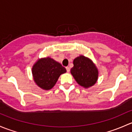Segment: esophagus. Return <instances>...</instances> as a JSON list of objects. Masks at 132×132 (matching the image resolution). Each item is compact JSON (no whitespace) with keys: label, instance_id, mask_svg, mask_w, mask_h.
<instances>
[{"label":"esophagus","instance_id":"1","mask_svg":"<svg viewBox=\"0 0 132 132\" xmlns=\"http://www.w3.org/2000/svg\"><path fill=\"white\" fill-rule=\"evenodd\" d=\"M66 70H67V72H70V67H67Z\"/></svg>","mask_w":132,"mask_h":132}]
</instances>
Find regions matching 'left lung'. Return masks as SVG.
Listing matches in <instances>:
<instances>
[{"instance_id":"8db88e82","label":"left lung","mask_w":132,"mask_h":132,"mask_svg":"<svg viewBox=\"0 0 132 132\" xmlns=\"http://www.w3.org/2000/svg\"><path fill=\"white\" fill-rule=\"evenodd\" d=\"M73 63L70 73L80 86L88 88L96 83L98 71L89 58L81 55L74 60Z\"/></svg>"}]
</instances>
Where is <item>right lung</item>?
Segmentation results:
<instances>
[{
	"instance_id": "right-lung-1",
	"label": "right lung",
	"mask_w": 132,
	"mask_h": 132,
	"mask_svg": "<svg viewBox=\"0 0 132 132\" xmlns=\"http://www.w3.org/2000/svg\"><path fill=\"white\" fill-rule=\"evenodd\" d=\"M66 72L65 68L50 57L39 59L32 67L35 82L45 90L51 89L55 85L60 76Z\"/></svg>"
}]
</instances>
